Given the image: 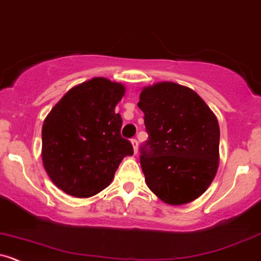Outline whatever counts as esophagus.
<instances>
[{
	"label": "esophagus",
	"mask_w": 261,
	"mask_h": 261,
	"mask_svg": "<svg viewBox=\"0 0 261 261\" xmlns=\"http://www.w3.org/2000/svg\"><path fill=\"white\" fill-rule=\"evenodd\" d=\"M131 144H133L134 152L138 153V151H139V142H138V140H136V139H133V140H131Z\"/></svg>",
	"instance_id": "1"
}]
</instances>
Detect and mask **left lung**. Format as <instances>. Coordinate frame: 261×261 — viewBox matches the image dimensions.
<instances>
[{"mask_svg":"<svg viewBox=\"0 0 261 261\" xmlns=\"http://www.w3.org/2000/svg\"><path fill=\"white\" fill-rule=\"evenodd\" d=\"M138 106L149 135L140 149L146 185L169 205L194 201L218 172V119L194 90L169 81L144 87Z\"/></svg>","mask_w":261,"mask_h":261,"instance_id":"8db88e82","label":"left lung"}]
</instances>
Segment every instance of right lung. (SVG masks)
<instances>
[{"label":"right lung","mask_w":261,"mask_h":261,"mask_svg":"<svg viewBox=\"0 0 261 261\" xmlns=\"http://www.w3.org/2000/svg\"><path fill=\"white\" fill-rule=\"evenodd\" d=\"M125 86L94 77L68 90L42 125V163L52 182L75 197H90L111 184L125 156L134 153L121 138L115 108Z\"/></svg>","instance_id":"add662e5"}]
</instances>
